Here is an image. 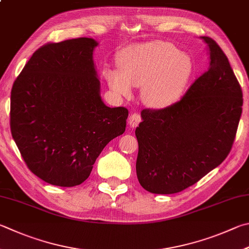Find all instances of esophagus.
<instances>
[{
    "label": "esophagus",
    "instance_id": "esophagus-1",
    "mask_svg": "<svg viewBox=\"0 0 249 249\" xmlns=\"http://www.w3.org/2000/svg\"><path fill=\"white\" fill-rule=\"evenodd\" d=\"M140 121H142V117H140L138 113H132L128 117V125L130 127H136L140 123Z\"/></svg>",
    "mask_w": 249,
    "mask_h": 249
}]
</instances>
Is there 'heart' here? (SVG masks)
<instances>
[{
  "label": "heart",
  "mask_w": 249,
  "mask_h": 249,
  "mask_svg": "<svg viewBox=\"0 0 249 249\" xmlns=\"http://www.w3.org/2000/svg\"><path fill=\"white\" fill-rule=\"evenodd\" d=\"M120 69H107L105 76L120 97L132 94V85L142 87V100L155 107L173 105L182 97L193 71L192 60L168 42L152 41L123 50Z\"/></svg>",
  "instance_id": "heart-1"
}]
</instances>
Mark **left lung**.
Instances as JSON below:
<instances>
[{"mask_svg":"<svg viewBox=\"0 0 249 249\" xmlns=\"http://www.w3.org/2000/svg\"><path fill=\"white\" fill-rule=\"evenodd\" d=\"M209 69L179 101L142 110L135 130L136 173L146 191L169 195L184 191L228 157L242 115L243 93L229 60L214 40L200 37Z\"/></svg>","mask_w":249,"mask_h":249,"instance_id":"8db88e82","label":"left lung"}]
</instances>
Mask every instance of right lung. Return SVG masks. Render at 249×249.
I'll list each match as a JSON object with an SVG mask.
<instances>
[{
  "label": "right lung",
  "instance_id": "right-lung-1",
  "mask_svg": "<svg viewBox=\"0 0 249 249\" xmlns=\"http://www.w3.org/2000/svg\"><path fill=\"white\" fill-rule=\"evenodd\" d=\"M98 46L92 38L46 44L13 85L12 136L29 170L55 186L85 182L103 148L125 132L127 109L102 101Z\"/></svg>",
  "mask_w": 249,
  "mask_h": 249
}]
</instances>
